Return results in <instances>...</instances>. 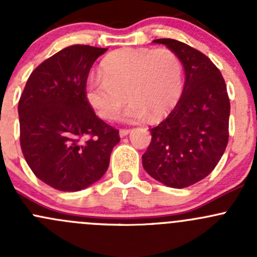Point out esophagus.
Wrapping results in <instances>:
<instances>
[{
  "instance_id": "34e87169",
  "label": "esophagus",
  "mask_w": 257,
  "mask_h": 257,
  "mask_svg": "<svg viewBox=\"0 0 257 257\" xmlns=\"http://www.w3.org/2000/svg\"><path fill=\"white\" fill-rule=\"evenodd\" d=\"M129 132H131L129 129H120V131H119V136H120V138H124L125 136H128Z\"/></svg>"
}]
</instances>
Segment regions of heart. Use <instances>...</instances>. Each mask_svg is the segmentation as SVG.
<instances>
[{
  "instance_id": "1",
  "label": "heart",
  "mask_w": 257,
  "mask_h": 257,
  "mask_svg": "<svg viewBox=\"0 0 257 257\" xmlns=\"http://www.w3.org/2000/svg\"><path fill=\"white\" fill-rule=\"evenodd\" d=\"M183 90V69L178 56L168 48H123L100 63V76L85 83V99L104 120H115L128 99V121L167 115Z\"/></svg>"
}]
</instances>
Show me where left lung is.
I'll return each instance as SVG.
<instances>
[{
	"mask_svg": "<svg viewBox=\"0 0 257 257\" xmlns=\"http://www.w3.org/2000/svg\"><path fill=\"white\" fill-rule=\"evenodd\" d=\"M153 42L177 54L185 83L174 109L150 129L152 142L142 162L155 180L183 189L208 177L226 149L229 95L217 67L200 51L170 38Z\"/></svg>",
	"mask_w": 257,
	"mask_h": 257,
	"instance_id": "left-lung-1",
	"label": "left lung"
}]
</instances>
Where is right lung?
Returning <instances> with one entry per match:
<instances>
[{"instance_id": "1", "label": "right lung", "mask_w": 257, "mask_h": 257, "mask_svg": "<svg viewBox=\"0 0 257 257\" xmlns=\"http://www.w3.org/2000/svg\"><path fill=\"white\" fill-rule=\"evenodd\" d=\"M105 51L74 45L57 52L31 73L21 94L23 157L33 174L57 190L78 191L99 180L120 141L84 94L90 68Z\"/></svg>"}]
</instances>
